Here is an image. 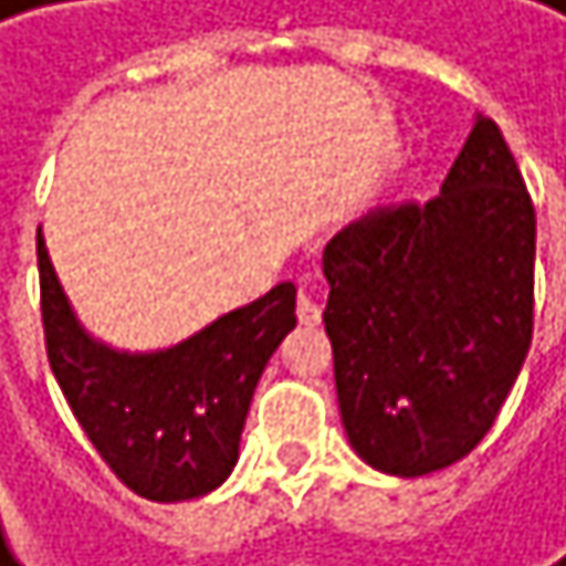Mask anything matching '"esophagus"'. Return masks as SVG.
I'll return each instance as SVG.
<instances>
[{
    "label": "esophagus",
    "mask_w": 566,
    "mask_h": 566,
    "mask_svg": "<svg viewBox=\"0 0 566 566\" xmlns=\"http://www.w3.org/2000/svg\"><path fill=\"white\" fill-rule=\"evenodd\" d=\"M296 317H300V324H306V327L321 324V306H317V300L310 296L306 290H300V296H296Z\"/></svg>",
    "instance_id": "esophagus-1"
}]
</instances>
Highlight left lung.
<instances>
[{"label":"left lung","instance_id":"8db88e82","mask_svg":"<svg viewBox=\"0 0 566 566\" xmlns=\"http://www.w3.org/2000/svg\"><path fill=\"white\" fill-rule=\"evenodd\" d=\"M536 212L490 117L429 202H398L324 249V324L354 452L388 475L469 455L520 375L533 337Z\"/></svg>","mask_w":566,"mask_h":566}]
</instances>
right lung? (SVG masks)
<instances>
[{
    "instance_id": "right-lung-1",
    "label": "right lung",
    "mask_w": 566,
    "mask_h": 566,
    "mask_svg": "<svg viewBox=\"0 0 566 566\" xmlns=\"http://www.w3.org/2000/svg\"><path fill=\"white\" fill-rule=\"evenodd\" d=\"M36 260L50 367L111 472L155 503L222 486L263 367L296 327V286H273L178 347L127 354L76 324L40 235Z\"/></svg>"
}]
</instances>
